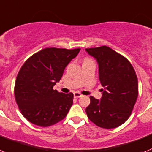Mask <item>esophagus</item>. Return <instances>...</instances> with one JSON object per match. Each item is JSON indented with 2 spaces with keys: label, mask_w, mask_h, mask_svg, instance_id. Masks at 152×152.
<instances>
[{
  "label": "esophagus",
  "mask_w": 152,
  "mask_h": 152,
  "mask_svg": "<svg viewBox=\"0 0 152 152\" xmlns=\"http://www.w3.org/2000/svg\"><path fill=\"white\" fill-rule=\"evenodd\" d=\"M73 95H74L75 98H80V97L83 96V95L80 94L79 92H78V91H76V92L73 93Z\"/></svg>",
  "instance_id": "34e87169"
}]
</instances>
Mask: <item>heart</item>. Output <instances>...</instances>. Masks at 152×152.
<instances>
[{"mask_svg":"<svg viewBox=\"0 0 152 152\" xmlns=\"http://www.w3.org/2000/svg\"><path fill=\"white\" fill-rule=\"evenodd\" d=\"M88 61H91L90 58H86V59H84V61H83V63L84 62H88Z\"/></svg>","mask_w":152,"mask_h":152,"instance_id":"b5f03b06","label":"heart"}]
</instances>
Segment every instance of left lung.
<instances>
[{"mask_svg":"<svg viewBox=\"0 0 152 152\" xmlns=\"http://www.w3.org/2000/svg\"><path fill=\"white\" fill-rule=\"evenodd\" d=\"M97 60L102 89L101 101L90 97L88 118L98 126L113 129L128 120L138 98V79L128 60L107 46L86 48Z\"/></svg>","mask_w":152,"mask_h":152,"instance_id":"1","label":"left lung"}]
</instances>
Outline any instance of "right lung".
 <instances>
[{
  "label": "right lung",
  "instance_id": "obj_1",
  "mask_svg": "<svg viewBox=\"0 0 152 152\" xmlns=\"http://www.w3.org/2000/svg\"><path fill=\"white\" fill-rule=\"evenodd\" d=\"M79 50L46 48L24 63L16 76L14 95L19 109L29 122L47 127L65 118L73 104V94L59 92L53 87Z\"/></svg>",
  "mask_w": 152,
  "mask_h": 152
}]
</instances>
